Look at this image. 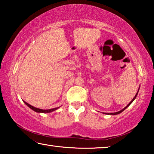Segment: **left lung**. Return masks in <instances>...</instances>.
Segmentation results:
<instances>
[{
  "mask_svg": "<svg viewBox=\"0 0 154 154\" xmlns=\"http://www.w3.org/2000/svg\"><path fill=\"white\" fill-rule=\"evenodd\" d=\"M138 92H139V91H138V92H137V94L136 95H135V96H134V97L133 98V99H132V100H131V101H130V103L128 104V105L126 106V107H125V108H124L123 109H122V110L121 111H118V112H116V113H105V114H110V115H117V114H119V113H122V111H124V110H125V109H126L127 107H128V106L130 105V104H131L132 102H133V100H134V99L135 98H136V97H137V94H138Z\"/></svg>",
  "mask_w": 154,
  "mask_h": 154,
  "instance_id": "1",
  "label": "left lung"
}]
</instances>
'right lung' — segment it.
Masks as SVG:
<instances>
[{"label":"right lung","instance_id":"right-lung-1","mask_svg":"<svg viewBox=\"0 0 154 154\" xmlns=\"http://www.w3.org/2000/svg\"><path fill=\"white\" fill-rule=\"evenodd\" d=\"M24 103L26 104V105L28 106V107H30L31 109H32L33 111L37 112V113H50V112L55 111V110H56L58 108V107H57V108H54V109H46V110H43V109H38V108L34 107V106H32V105H29V104H28V103H26L25 101H24Z\"/></svg>","mask_w":154,"mask_h":154}]
</instances>
